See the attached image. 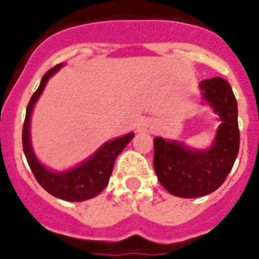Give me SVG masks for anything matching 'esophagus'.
I'll list each match as a JSON object with an SVG mask.
<instances>
[{
    "label": "esophagus",
    "instance_id": "esophagus-1",
    "mask_svg": "<svg viewBox=\"0 0 259 259\" xmlns=\"http://www.w3.org/2000/svg\"><path fill=\"white\" fill-rule=\"evenodd\" d=\"M154 128V121L151 118H142L139 124H138V130L139 131H145V132H150L151 130Z\"/></svg>",
    "mask_w": 259,
    "mask_h": 259
}]
</instances>
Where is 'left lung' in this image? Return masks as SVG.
Masks as SVG:
<instances>
[{
    "instance_id": "left-lung-1",
    "label": "left lung",
    "mask_w": 259,
    "mask_h": 259,
    "mask_svg": "<svg viewBox=\"0 0 259 259\" xmlns=\"http://www.w3.org/2000/svg\"><path fill=\"white\" fill-rule=\"evenodd\" d=\"M199 87L221 120L210 149L194 150L179 142L154 139L153 162L157 178L166 191L180 198L215 191L232 169L240 143L238 102L228 81L211 77L202 80Z\"/></svg>"
}]
</instances>
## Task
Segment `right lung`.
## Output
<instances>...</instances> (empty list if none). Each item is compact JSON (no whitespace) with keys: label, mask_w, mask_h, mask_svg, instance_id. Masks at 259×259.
I'll return each mask as SVG.
<instances>
[{"label":"right lung","mask_w":259,"mask_h":259,"mask_svg":"<svg viewBox=\"0 0 259 259\" xmlns=\"http://www.w3.org/2000/svg\"><path fill=\"white\" fill-rule=\"evenodd\" d=\"M63 67L61 64L49 69L42 77L38 90L31 97L28 106H27L26 120L23 125V150L26 154L27 162L30 165L36 182L56 198L64 201L80 202L94 198L104 190L109 183V178L113 170L114 161L117 155L124 150V147L131 142L134 134H127L121 138L106 142L100 150L93 157L84 161L76 168L67 170V172H53L45 168L35 157L30 141V117L34 109L35 102L42 94L49 77Z\"/></svg>","instance_id":"obj_1"}]
</instances>
